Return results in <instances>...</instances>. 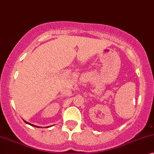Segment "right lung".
I'll list each match as a JSON object with an SVG mask.
<instances>
[{"label":"right lung","instance_id":"obj_1","mask_svg":"<svg viewBox=\"0 0 154 154\" xmlns=\"http://www.w3.org/2000/svg\"><path fill=\"white\" fill-rule=\"evenodd\" d=\"M26 123H27V124H29V125H32V126H34V125H33L32 124H30V123H29V122H25ZM37 128H39V127H37ZM47 128H48V127H47Z\"/></svg>","mask_w":154,"mask_h":154}]
</instances>
